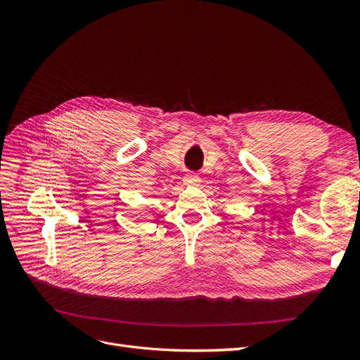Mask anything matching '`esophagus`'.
<instances>
[{
	"label": "esophagus",
	"mask_w": 360,
	"mask_h": 360,
	"mask_svg": "<svg viewBox=\"0 0 360 360\" xmlns=\"http://www.w3.org/2000/svg\"><path fill=\"white\" fill-rule=\"evenodd\" d=\"M184 184H198L200 183V176L197 172H188L186 176L183 177Z\"/></svg>",
	"instance_id": "1"
}]
</instances>
